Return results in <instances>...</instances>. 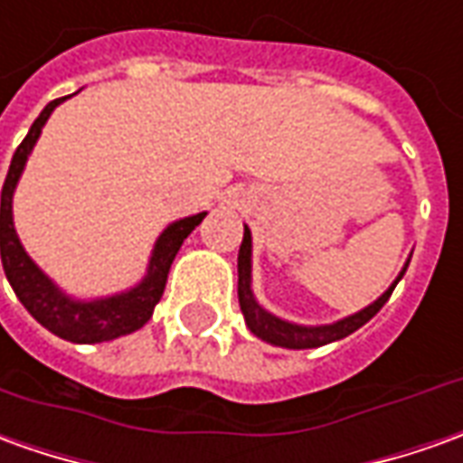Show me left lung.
<instances>
[{"instance_id": "8db88e82", "label": "left lung", "mask_w": 463, "mask_h": 463, "mask_svg": "<svg viewBox=\"0 0 463 463\" xmlns=\"http://www.w3.org/2000/svg\"><path fill=\"white\" fill-rule=\"evenodd\" d=\"M408 262L411 257L403 264V269L398 272V277L393 279V285L385 289L381 298L371 302L368 307L347 315L343 320H335V323L327 325H298L289 323V320H282L272 312L260 305V299L254 298V289H251V232L250 226H244V239H241V247H239V307H241V315H244V323L250 327L251 335H257L260 340L269 343L274 347H287V350H310V347H323L327 343H335V340H343L350 333H355L358 327L368 323L371 317L378 315V310L383 307L391 292L396 289V285L401 282V277L406 274Z\"/></svg>"}]
</instances>
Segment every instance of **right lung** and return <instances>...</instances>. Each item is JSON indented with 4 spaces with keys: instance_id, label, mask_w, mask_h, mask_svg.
Listing matches in <instances>:
<instances>
[{
    "instance_id": "right-lung-1",
    "label": "right lung",
    "mask_w": 463,
    "mask_h": 463,
    "mask_svg": "<svg viewBox=\"0 0 463 463\" xmlns=\"http://www.w3.org/2000/svg\"><path fill=\"white\" fill-rule=\"evenodd\" d=\"M67 98H57L52 103L44 105L40 118L32 123L30 133L24 136V140L19 143V148L12 156L9 174L2 186V267H5L6 279L19 302L27 307V312L37 323L62 340L92 345V343H108L120 335L136 333L151 320L153 307L164 295L168 269L176 260L184 239L203 222L206 212L184 216V219L165 226L153 244L148 267H146V274L138 285L116 292V295H108V298L80 299L67 295L65 289L57 285L52 277H47L24 251L17 237V229H14V213H12V199H14V191H17L32 148L43 136L47 118L52 116V110L60 103H65Z\"/></svg>"
}]
</instances>
